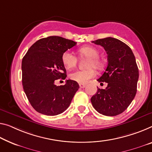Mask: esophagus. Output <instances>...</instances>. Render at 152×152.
I'll return each instance as SVG.
<instances>
[{
    "mask_svg": "<svg viewBox=\"0 0 152 152\" xmlns=\"http://www.w3.org/2000/svg\"><path fill=\"white\" fill-rule=\"evenodd\" d=\"M86 86V84H84V83H79V87H80L81 88H85Z\"/></svg>",
    "mask_w": 152,
    "mask_h": 152,
    "instance_id": "34e87169",
    "label": "esophagus"
}]
</instances>
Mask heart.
<instances>
[{"label": "heart", "mask_w": 152, "mask_h": 152, "mask_svg": "<svg viewBox=\"0 0 152 152\" xmlns=\"http://www.w3.org/2000/svg\"><path fill=\"white\" fill-rule=\"evenodd\" d=\"M78 52L81 56L90 58L87 66L90 68L86 70H77L70 75V77L75 81L86 83L91 79L96 76V71L92 66H95L98 69L101 68L102 62L99 56V52L96 48L92 46H84L79 48ZM62 61L64 67L67 69L74 68L77 63V58L73 52L66 51L62 55Z\"/></svg>", "instance_id": "heart-1"}]
</instances>
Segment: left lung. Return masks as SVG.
Wrapping results in <instances>:
<instances>
[{
  "instance_id": "1",
  "label": "left lung",
  "mask_w": 152,
  "mask_h": 152,
  "mask_svg": "<svg viewBox=\"0 0 152 152\" xmlns=\"http://www.w3.org/2000/svg\"><path fill=\"white\" fill-rule=\"evenodd\" d=\"M103 47L108 64L105 71L97 81L107 83L91 98L94 108L100 114L115 116L128 108L136 95L139 69L132 51L118 39L107 37L92 41Z\"/></svg>"
}]
</instances>
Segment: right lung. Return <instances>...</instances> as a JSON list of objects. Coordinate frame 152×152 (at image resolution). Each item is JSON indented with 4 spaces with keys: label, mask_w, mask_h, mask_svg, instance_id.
<instances>
[{
    "label": "right lung",
    "mask_w": 152,
    "mask_h": 152,
    "mask_svg": "<svg viewBox=\"0 0 152 152\" xmlns=\"http://www.w3.org/2000/svg\"><path fill=\"white\" fill-rule=\"evenodd\" d=\"M77 43L61 37L43 38L32 45L22 59V85L32 107L46 115H56L69 107L79 86L71 79L63 86L56 80L65 79L66 71L62 55Z\"/></svg>",
    "instance_id": "obj_1"
}]
</instances>
